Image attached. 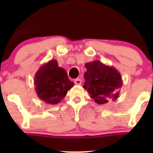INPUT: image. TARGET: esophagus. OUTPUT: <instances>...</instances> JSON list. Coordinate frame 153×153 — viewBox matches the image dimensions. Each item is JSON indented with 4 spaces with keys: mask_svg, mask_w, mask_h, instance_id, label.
Returning <instances> with one entry per match:
<instances>
[{
    "mask_svg": "<svg viewBox=\"0 0 153 153\" xmlns=\"http://www.w3.org/2000/svg\"><path fill=\"white\" fill-rule=\"evenodd\" d=\"M81 80L79 79V78H77V79H75V81H74V83H75V84H76V85H80V84H81Z\"/></svg>",
    "mask_w": 153,
    "mask_h": 153,
    "instance_id": "34e87169",
    "label": "esophagus"
}]
</instances>
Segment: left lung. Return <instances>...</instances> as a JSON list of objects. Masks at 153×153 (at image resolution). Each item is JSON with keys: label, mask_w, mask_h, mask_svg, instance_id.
<instances>
[{"label": "left lung", "mask_w": 153, "mask_h": 153, "mask_svg": "<svg viewBox=\"0 0 153 153\" xmlns=\"http://www.w3.org/2000/svg\"><path fill=\"white\" fill-rule=\"evenodd\" d=\"M85 84L83 87L98 104L118 98L123 85L120 72L114 67L106 65L98 60L85 64Z\"/></svg>", "instance_id": "obj_1"}]
</instances>
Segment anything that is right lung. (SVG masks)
<instances>
[{"mask_svg":"<svg viewBox=\"0 0 153 153\" xmlns=\"http://www.w3.org/2000/svg\"><path fill=\"white\" fill-rule=\"evenodd\" d=\"M34 84L39 99L49 104L61 102L74 86L65 69L58 67V61L53 59L40 67L35 75Z\"/></svg>","mask_w":153,"mask_h":153,"instance_id":"add662e5","label":"right lung"}]
</instances>
